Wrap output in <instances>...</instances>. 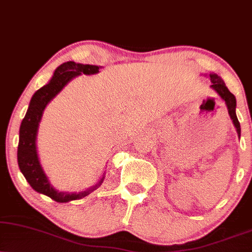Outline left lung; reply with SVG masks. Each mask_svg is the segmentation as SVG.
I'll list each match as a JSON object with an SVG mask.
<instances>
[{
	"label": "left lung",
	"instance_id": "left-lung-1",
	"mask_svg": "<svg viewBox=\"0 0 252 252\" xmlns=\"http://www.w3.org/2000/svg\"><path fill=\"white\" fill-rule=\"evenodd\" d=\"M208 76L212 82L211 88L214 89L216 93L219 94V96L225 102V106L228 108V113L232 121V124H234V126L236 128L238 137H241V126L236 116V97L234 96V94H231L230 92H229V89L227 88V86H225L224 81L222 80L221 76L215 74V73H211Z\"/></svg>",
	"mask_w": 252,
	"mask_h": 252
}]
</instances>
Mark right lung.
Instances as JSON below:
<instances>
[{"label": "right lung", "mask_w": 252, "mask_h": 252, "mask_svg": "<svg viewBox=\"0 0 252 252\" xmlns=\"http://www.w3.org/2000/svg\"><path fill=\"white\" fill-rule=\"evenodd\" d=\"M100 68L101 66L84 65V63H78L74 62L62 63L56 68L49 84L43 86L32 95L30 103H29L27 114H25L24 119L21 123L20 142H18L17 149V161L20 170L28 183L30 184V186L36 192L44 194V195L51 197L57 202H69L73 201V200H79L87 196L88 194L96 189L98 186H101L104 179V173L96 185L89 187L86 190H82V192L68 193L59 192L58 189H56L52 186V184L50 183L43 167H41L39 157H38L36 142L40 120L50 101L59 92H62V89L73 78L80 74H96V73L100 72L98 71Z\"/></svg>", "instance_id": "obj_1"}]
</instances>
